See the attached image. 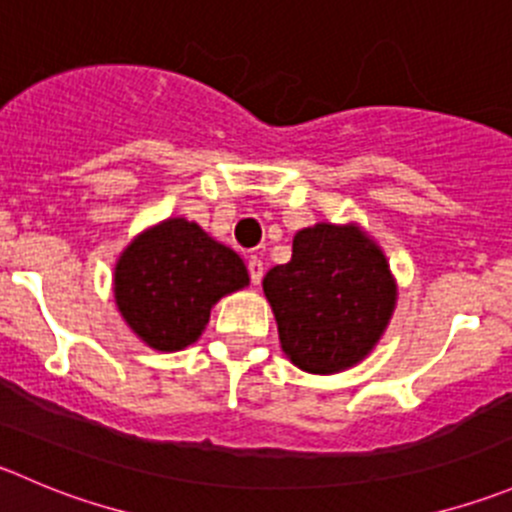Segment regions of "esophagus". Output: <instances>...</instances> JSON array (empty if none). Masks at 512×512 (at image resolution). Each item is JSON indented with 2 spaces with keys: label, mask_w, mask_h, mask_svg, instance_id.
Wrapping results in <instances>:
<instances>
[{
  "label": "esophagus",
  "mask_w": 512,
  "mask_h": 512,
  "mask_svg": "<svg viewBox=\"0 0 512 512\" xmlns=\"http://www.w3.org/2000/svg\"><path fill=\"white\" fill-rule=\"evenodd\" d=\"M247 272H250L252 285H260L262 275H265V267H262L260 257H250V260H247Z\"/></svg>",
  "instance_id": "34e87169"
}]
</instances>
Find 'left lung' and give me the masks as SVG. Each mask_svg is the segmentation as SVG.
I'll return each instance as SVG.
<instances>
[{
  "instance_id": "1",
  "label": "left lung",
  "mask_w": 512,
  "mask_h": 512,
  "mask_svg": "<svg viewBox=\"0 0 512 512\" xmlns=\"http://www.w3.org/2000/svg\"><path fill=\"white\" fill-rule=\"evenodd\" d=\"M292 365L335 375L360 365L393 320L398 282L382 247L357 222H315L292 240V260L262 280Z\"/></svg>"
}]
</instances>
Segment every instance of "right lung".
I'll use <instances>...</instances> for the list:
<instances>
[{
    "instance_id": "add662e5",
    "label": "right lung",
    "mask_w": 512,
    "mask_h": 512,
    "mask_svg": "<svg viewBox=\"0 0 512 512\" xmlns=\"http://www.w3.org/2000/svg\"><path fill=\"white\" fill-rule=\"evenodd\" d=\"M114 305L132 332L160 352L200 340L225 295L250 285L242 257L197 222L167 217L132 237L114 262Z\"/></svg>"
}]
</instances>
